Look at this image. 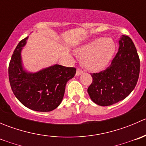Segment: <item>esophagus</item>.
I'll list each match as a JSON object with an SVG mask.
<instances>
[{"instance_id": "34e87169", "label": "esophagus", "mask_w": 146, "mask_h": 146, "mask_svg": "<svg viewBox=\"0 0 146 146\" xmlns=\"http://www.w3.org/2000/svg\"><path fill=\"white\" fill-rule=\"evenodd\" d=\"M82 73H83V70H82V69H80V68H78L77 70H76V75L77 76H80V75H81Z\"/></svg>"}]
</instances>
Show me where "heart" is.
<instances>
[{"label": "heart", "mask_w": 146, "mask_h": 146, "mask_svg": "<svg viewBox=\"0 0 146 146\" xmlns=\"http://www.w3.org/2000/svg\"><path fill=\"white\" fill-rule=\"evenodd\" d=\"M114 51L115 44L109 38L96 39L76 50L78 55L82 57V66L92 71L104 68L112 58Z\"/></svg>", "instance_id": "heart-1"}]
</instances>
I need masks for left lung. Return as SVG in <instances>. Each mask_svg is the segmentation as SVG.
<instances>
[{"label":"left lung","mask_w":146,"mask_h":146,"mask_svg":"<svg viewBox=\"0 0 146 146\" xmlns=\"http://www.w3.org/2000/svg\"><path fill=\"white\" fill-rule=\"evenodd\" d=\"M140 73V58L131 39L123 36L119 51L105 70L91 73L88 88L91 100L100 106H110L125 99L133 91Z\"/></svg>","instance_id":"obj_1"}]
</instances>
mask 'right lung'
Wrapping results in <instances>:
<instances>
[{
  "label": "right lung",
  "instance_id": "add662e5",
  "mask_svg": "<svg viewBox=\"0 0 146 146\" xmlns=\"http://www.w3.org/2000/svg\"><path fill=\"white\" fill-rule=\"evenodd\" d=\"M27 37L16 46L8 66V76L13 94L23 105L37 111H51L58 107L64 98L67 82L74 77L76 68L54 65L35 73L23 69L22 47Z\"/></svg>",
  "mask_w": 146,
  "mask_h": 146
}]
</instances>
